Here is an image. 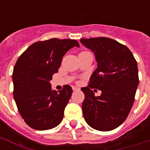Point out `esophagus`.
<instances>
[{
	"mask_svg": "<svg viewBox=\"0 0 150 150\" xmlns=\"http://www.w3.org/2000/svg\"><path fill=\"white\" fill-rule=\"evenodd\" d=\"M72 90L73 91H78V90H79V89L77 87H72Z\"/></svg>",
	"mask_w": 150,
	"mask_h": 150,
	"instance_id": "34e87169",
	"label": "esophagus"
}]
</instances>
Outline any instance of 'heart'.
Listing matches in <instances>:
<instances>
[{"instance_id": "b5f03b06", "label": "heart", "mask_w": 150, "mask_h": 150, "mask_svg": "<svg viewBox=\"0 0 150 150\" xmlns=\"http://www.w3.org/2000/svg\"><path fill=\"white\" fill-rule=\"evenodd\" d=\"M86 53H89V52H87V51H82L79 54H86Z\"/></svg>"}]
</instances>
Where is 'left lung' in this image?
<instances>
[{
  "mask_svg": "<svg viewBox=\"0 0 150 150\" xmlns=\"http://www.w3.org/2000/svg\"><path fill=\"white\" fill-rule=\"evenodd\" d=\"M93 52L97 68L89 85L82 87L85 100L82 113L86 123L98 131L107 132L125 121L135 100L139 85L137 61L126 46L107 37L81 39ZM95 88L101 90L100 97Z\"/></svg>",
  "mask_w": 150,
  "mask_h": 150,
  "instance_id": "1",
  "label": "left lung"
}]
</instances>
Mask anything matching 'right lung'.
<instances>
[{"instance_id":"add662e5","label":"right lung","mask_w":150,"mask_h":150,"mask_svg":"<svg viewBox=\"0 0 150 150\" xmlns=\"http://www.w3.org/2000/svg\"><path fill=\"white\" fill-rule=\"evenodd\" d=\"M74 47H79L75 40L52 38L33 43L18 58L12 74L13 96L30 128L48 130L62 121L72 89L65 85L57 92L50 81L58 71L64 55Z\"/></svg>"}]
</instances>
